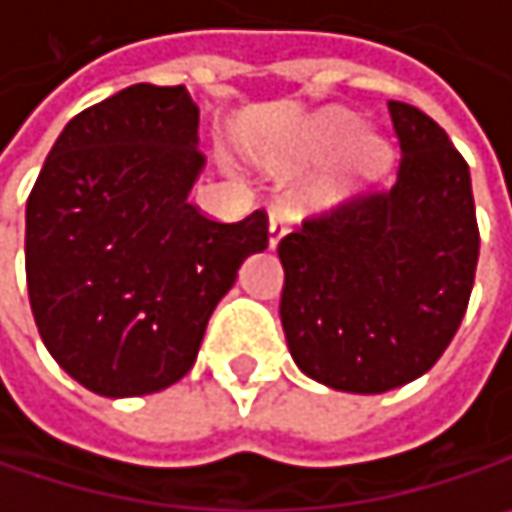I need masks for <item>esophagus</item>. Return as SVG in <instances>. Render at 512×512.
<instances>
[{"label": "esophagus", "mask_w": 512, "mask_h": 512, "mask_svg": "<svg viewBox=\"0 0 512 512\" xmlns=\"http://www.w3.org/2000/svg\"><path fill=\"white\" fill-rule=\"evenodd\" d=\"M284 234H287V222H284V216L278 210H272L269 213V249H275Z\"/></svg>", "instance_id": "esophagus-1"}]
</instances>
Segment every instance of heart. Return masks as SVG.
Returning a JSON list of instances; mask_svg holds the SVG:
<instances>
[{"label": "heart", "instance_id": "heart-1", "mask_svg": "<svg viewBox=\"0 0 512 512\" xmlns=\"http://www.w3.org/2000/svg\"><path fill=\"white\" fill-rule=\"evenodd\" d=\"M331 161L325 172L310 178L302 187V202L310 208H337L354 196L372 190L387 178L393 166V146L381 134H366V122L343 111L328 108L310 119L302 143L296 149L299 161Z\"/></svg>", "mask_w": 512, "mask_h": 512}]
</instances>
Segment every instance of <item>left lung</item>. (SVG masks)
I'll return each instance as SVG.
<instances>
[{"label": "left lung", "instance_id": "left-lung-1", "mask_svg": "<svg viewBox=\"0 0 512 512\" xmlns=\"http://www.w3.org/2000/svg\"><path fill=\"white\" fill-rule=\"evenodd\" d=\"M390 117L401 146L393 187L304 219L278 243L290 354L343 393H387L440 360L481 249L469 163L419 108L390 102Z\"/></svg>", "mask_w": 512, "mask_h": 512}]
</instances>
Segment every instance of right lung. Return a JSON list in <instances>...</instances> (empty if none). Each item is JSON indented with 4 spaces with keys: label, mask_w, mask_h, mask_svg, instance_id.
<instances>
[{
    "label": "right lung",
    "mask_w": 512,
    "mask_h": 512,
    "mask_svg": "<svg viewBox=\"0 0 512 512\" xmlns=\"http://www.w3.org/2000/svg\"><path fill=\"white\" fill-rule=\"evenodd\" d=\"M205 155L178 87L131 84L67 122L25 205V281L43 346L90 393L181 381L266 213L213 222L187 202Z\"/></svg>",
    "instance_id": "add662e5"
}]
</instances>
